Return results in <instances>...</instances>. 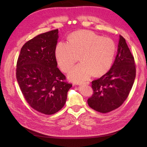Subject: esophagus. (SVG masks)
<instances>
[{
  "mask_svg": "<svg viewBox=\"0 0 147 147\" xmlns=\"http://www.w3.org/2000/svg\"><path fill=\"white\" fill-rule=\"evenodd\" d=\"M90 84V82H83V83H80V84H79V85H83V84Z\"/></svg>",
  "mask_w": 147,
  "mask_h": 147,
  "instance_id": "1",
  "label": "esophagus"
}]
</instances>
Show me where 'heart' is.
Returning <instances> with one entry per match:
<instances>
[{"label":"heart","instance_id":"obj_1","mask_svg":"<svg viewBox=\"0 0 147 147\" xmlns=\"http://www.w3.org/2000/svg\"><path fill=\"white\" fill-rule=\"evenodd\" d=\"M116 53V45L112 39L102 37L88 30L73 33L68 43L60 42L56 46L55 56L60 69L67 72L79 56L81 63L70 71L69 78L74 82L86 80L94 74L100 76L111 68Z\"/></svg>","mask_w":147,"mask_h":147}]
</instances>
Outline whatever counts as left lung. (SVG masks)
Wrapping results in <instances>:
<instances>
[{
    "label": "left lung",
    "mask_w": 147,
    "mask_h": 147,
    "mask_svg": "<svg viewBox=\"0 0 147 147\" xmlns=\"http://www.w3.org/2000/svg\"><path fill=\"white\" fill-rule=\"evenodd\" d=\"M118 47L116 58L110 70L92 82L93 94L88 99V104L100 113L110 112L121 106L128 97L136 78L134 56L121 35Z\"/></svg>",
    "instance_id": "1"
}]
</instances>
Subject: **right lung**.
Wrapping results in <instances>:
<instances>
[{
	"label": "right lung",
	"mask_w": 147,
	"mask_h": 147,
	"mask_svg": "<svg viewBox=\"0 0 147 147\" xmlns=\"http://www.w3.org/2000/svg\"><path fill=\"white\" fill-rule=\"evenodd\" d=\"M57 39L58 29L37 35L21 48L16 64V79L24 99L32 109L45 115L63 107L72 86L57 67Z\"/></svg>",
	"instance_id": "1"
}]
</instances>
